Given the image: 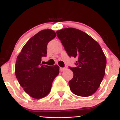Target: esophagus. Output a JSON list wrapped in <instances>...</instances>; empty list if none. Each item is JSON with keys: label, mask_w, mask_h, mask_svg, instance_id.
I'll return each instance as SVG.
<instances>
[{"label": "esophagus", "mask_w": 120, "mask_h": 120, "mask_svg": "<svg viewBox=\"0 0 120 120\" xmlns=\"http://www.w3.org/2000/svg\"><path fill=\"white\" fill-rule=\"evenodd\" d=\"M66 68H62V67H60V71H64L65 70H66Z\"/></svg>", "instance_id": "esophagus-1"}]
</instances>
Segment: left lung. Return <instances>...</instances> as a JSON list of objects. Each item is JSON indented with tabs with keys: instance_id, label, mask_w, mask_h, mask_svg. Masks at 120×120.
<instances>
[{
	"instance_id": "8db88e82",
	"label": "left lung",
	"mask_w": 120,
	"mask_h": 120,
	"mask_svg": "<svg viewBox=\"0 0 120 120\" xmlns=\"http://www.w3.org/2000/svg\"><path fill=\"white\" fill-rule=\"evenodd\" d=\"M69 56L77 58V67L69 68L73 78L69 81L71 90L78 96L87 97L99 88L105 74L106 58L101 46L85 32L74 28L56 31Z\"/></svg>"
}]
</instances>
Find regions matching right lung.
Here are the masks:
<instances>
[{
    "label": "right lung",
    "instance_id": "obj_1",
    "mask_svg": "<svg viewBox=\"0 0 120 120\" xmlns=\"http://www.w3.org/2000/svg\"><path fill=\"white\" fill-rule=\"evenodd\" d=\"M56 36L52 30L40 31L32 37L17 56L15 66L16 78L25 92L35 99L49 93L54 79L59 74V67L41 64L47 55V46Z\"/></svg>",
    "mask_w": 120,
    "mask_h": 120
}]
</instances>
